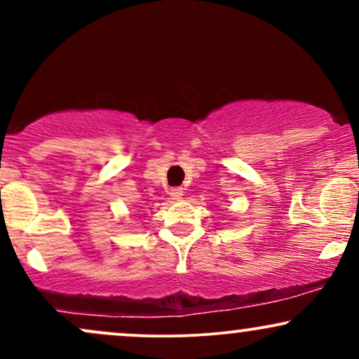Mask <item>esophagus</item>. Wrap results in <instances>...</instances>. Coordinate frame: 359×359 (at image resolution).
Returning <instances> with one entry per match:
<instances>
[{
    "label": "esophagus",
    "mask_w": 359,
    "mask_h": 359,
    "mask_svg": "<svg viewBox=\"0 0 359 359\" xmlns=\"http://www.w3.org/2000/svg\"><path fill=\"white\" fill-rule=\"evenodd\" d=\"M182 196H184V191L180 187H175V189H172V191H170L172 199L179 201V199H182Z\"/></svg>",
    "instance_id": "34e87169"
}]
</instances>
